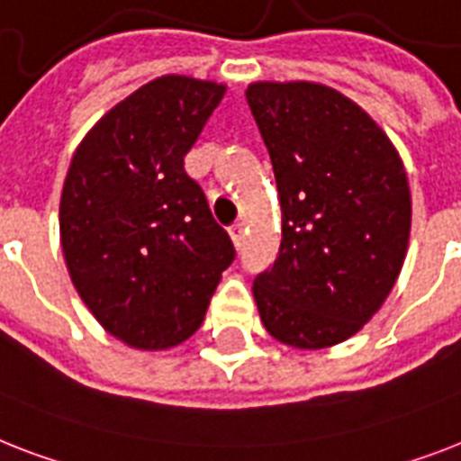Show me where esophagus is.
<instances>
[{"label": "esophagus", "mask_w": 461, "mask_h": 461, "mask_svg": "<svg viewBox=\"0 0 461 461\" xmlns=\"http://www.w3.org/2000/svg\"><path fill=\"white\" fill-rule=\"evenodd\" d=\"M230 237L231 241H234V246L237 249H241V243H243V222H234L230 227Z\"/></svg>", "instance_id": "obj_1"}]
</instances>
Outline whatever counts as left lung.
Here are the masks:
<instances>
[{
  "instance_id": "obj_1",
  "label": "left lung",
  "mask_w": 461,
  "mask_h": 461,
  "mask_svg": "<svg viewBox=\"0 0 461 461\" xmlns=\"http://www.w3.org/2000/svg\"><path fill=\"white\" fill-rule=\"evenodd\" d=\"M282 243L253 295L265 329L320 350L372 320L405 263L412 198L395 146L355 101L317 82H253Z\"/></svg>"
}]
</instances>
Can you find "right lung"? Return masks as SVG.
Returning a JSON list of instances; mask_svg holds the SVG:
<instances>
[{
    "mask_svg": "<svg viewBox=\"0 0 461 461\" xmlns=\"http://www.w3.org/2000/svg\"><path fill=\"white\" fill-rule=\"evenodd\" d=\"M224 85L163 75L108 111L70 160L59 227L70 279L108 334L140 350L201 327L237 250L185 156Z\"/></svg>",
    "mask_w": 461,
    "mask_h": 461,
    "instance_id": "1",
    "label": "right lung"
}]
</instances>
